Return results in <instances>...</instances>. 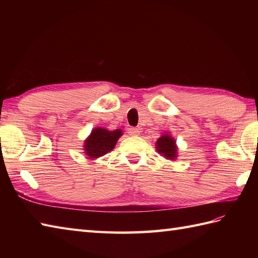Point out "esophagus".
<instances>
[{
  "label": "esophagus",
  "instance_id": "34e87169",
  "mask_svg": "<svg viewBox=\"0 0 258 258\" xmlns=\"http://www.w3.org/2000/svg\"><path fill=\"white\" fill-rule=\"evenodd\" d=\"M140 132H141L140 128H136V127H131V128H128V134L132 135V136L139 135Z\"/></svg>",
  "mask_w": 258,
  "mask_h": 258
}]
</instances>
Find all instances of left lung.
Here are the masks:
<instances>
[{
  "instance_id": "8db88e82",
  "label": "left lung",
  "mask_w": 258,
  "mask_h": 258,
  "mask_svg": "<svg viewBox=\"0 0 258 258\" xmlns=\"http://www.w3.org/2000/svg\"><path fill=\"white\" fill-rule=\"evenodd\" d=\"M155 149L158 154L164 156L166 160L175 161L178 156V147L175 141L168 133L162 134L160 139L156 141Z\"/></svg>"
}]
</instances>
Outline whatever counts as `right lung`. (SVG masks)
I'll return each instance as SVG.
<instances>
[{"mask_svg": "<svg viewBox=\"0 0 258 258\" xmlns=\"http://www.w3.org/2000/svg\"><path fill=\"white\" fill-rule=\"evenodd\" d=\"M123 135L122 130L108 131L104 127H95L84 141L83 151L90 160L105 155L106 153L113 151L118 139Z\"/></svg>", "mask_w": 258, "mask_h": 258, "instance_id": "right-lung-1", "label": "right lung"}]
</instances>
